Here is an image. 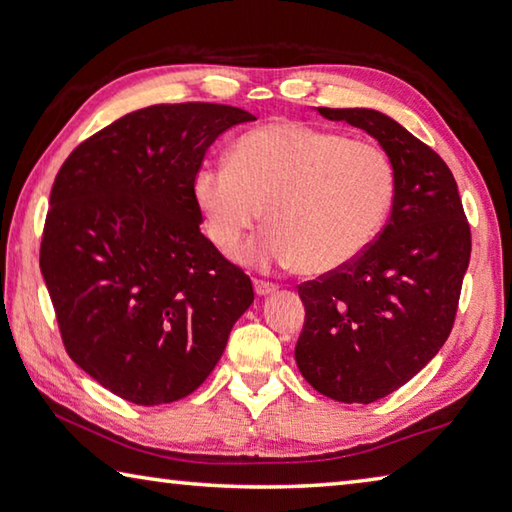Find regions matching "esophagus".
I'll use <instances>...</instances> for the list:
<instances>
[{"instance_id":"34e87169","label":"esophagus","mask_w":512,"mask_h":512,"mask_svg":"<svg viewBox=\"0 0 512 512\" xmlns=\"http://www.w3.org/2000/svg\"><path fill=\"white\" fill-rule=\"evenodd\" d=\"M255 293L257 296H271V293H275L277 291V287L275 284H271V282H264V280H255Z\"/></svg>"}]
</instances>
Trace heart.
I'll list each match as a JSON object with an SVG mask.
<instances>
[{
  "label": "heart",
  "instance_id": "obj_1",
  "mask_svg": "<svg viewBox=\"0 0 512 512\" xmlns=\"http://www.w3.org/2000/svg\"><path fill=\"white\" fill-rule=\"evenodd\" d=\"M192 192L216 248H235L266 207L273 228L241 250V262L298 264L302 273L325 275L377 239L395 198V167L375 144L302 121H271L241 135L230 162L203 164Z\"/></svg>",
  "mask_w": 512,
  "mask_h": 512
}]
</instances>
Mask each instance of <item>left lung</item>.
<instances>
[{"mask_svg":"<svg viewBox=\"0 0 512 512\" xmlns=\"http://www.w3.org/2000/svg\"><path fill=\"white\" fill-rule=\"evenodd\" d=\"M316 110L375 137L395 167L391 216L372 246L298 287L302 377L336 402L370 404L418 375L445 345L470 264V225L443 158L395 119L370 108Z\"/></svg>","mask_w":512,"mask_h":512,"instance_id":"8db88e82","label":"left lung"}]
</instances>
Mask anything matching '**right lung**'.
Masks as SVG:
<instances>
[{"label":"right lung","mask_w":512,"mask_h":512,"mask_svg":"<svg viewBox=\"0 0 512 512\" xmlns=\"http://www.w3.org/2000/svg\"><path fill=\"white\" fill-rule=\"evenodd\" d=\"M255 121L221 103L128 112L69 153L40 271L67 354L121 400H183L253 305L250 277L201 232L194 176L216 137Z\"/></svg>","instance_id":"right-lung-1"}]
</instances>
